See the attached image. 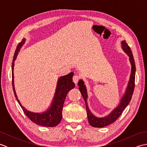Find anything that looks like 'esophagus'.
Masks as SVG:
<instances>
[{
  "instance_id": "esophagus-1",
  "label": "esophagus",
  "mask_w": 147,
  "mask_h": 147,
  "mask_svg": "<svg viewBox=\"0 0 147 147\" xmlns=\"http://www.w3.org/2000/svg\"><path fill=\"white\" fill-rule=\"evenodd\" d=\"M80 79V77L78 75H75L74 76L73 78V82L75 83V84H77L78 82H79V80Z\"/></svg>"
}]
</instances>
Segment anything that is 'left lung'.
<instances>
[{
    "instance_id": "obj_1",
    "label": "left lung",
    "mask_w": 147,
    "mask_h": 147,
    "mask_svg": "<svg viewBox=\"0 0 147 147\" xmlns=\"http://www.w3.org/2000/svg\"><path fill=\"white\" fill-rule=\"evenodd\" d=\"M121 44L124 51L127 54V55L129 57V61L131 62V73L130 79L129 81L128 85H127L125 94L124 95L123 98L121 100L120 104H119V105L116 108L114 109V110L112 111V112H111V114H109V115H108L107 116L104 117H95V115L90 112V109H88L86 101L88 95H87L86 88L85 85H84L83 81L80 80L79 81L78 84V85L79 86V90H80V92L82 93V95L84 98V100L85 102L86 109L87 112V117H88L89 124L93 127H102L114 123V122L119 117L122 113H123V112L127 107V105L129 104V103L131 101V99L133 93L134 92V89H135V82L136 67L135 60H134V57L132 54V52L131 51V49L129 45H127V43L126 42L125 40L122 41Z\"/></svg>"
}]
</instances>
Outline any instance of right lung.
Segmentation results:
<instances>
[{"mask_svg": "<svg viewBox=\"0 0 147 147\" xmlns=\"http://www.w3.org/2000/svg\"><path fill=\"white\" fill-rule=\"evenodd\" d=\"M24 42H25V39L23 38L22 40V41L18 45L17 48L16 49L12 63V84L15 97L16 98L19 104L20 105L23 112H24V114L33 123L43 126L54 127L57 126L61 121L62 117V108H63V105L67 93L71 89L74 88V86H75L74 82H73V76L74 73L71 72V73L67 74V75L59 78L58 80L54 97V99H53V102H52L51 107L47 111L43 112L42 114L35 113V112H32L27 111L25 108L22 106L21 103L18 99L16 93L14 89L13 74L14 61L16 59L18 52L20 51L22 45L24 44Z\"/></svg>", "mask_w": 147, "mask_h": 147, "instance_id": "right-lung-1", "label": "right lung"}]
</instances>
